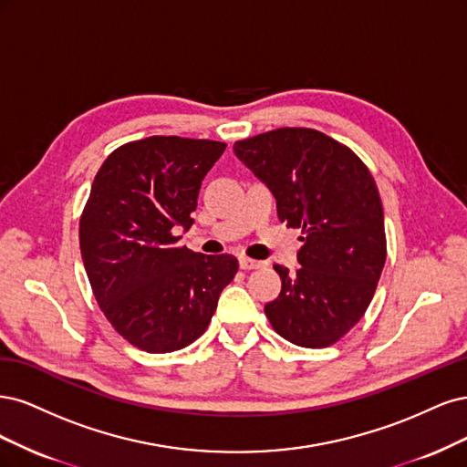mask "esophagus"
<instances>
[{
  "label": "esophagus",
  "mask_w": 467,
  "mask_h": 467,
  "mask_svg": "<svg viewBox=\"0 0 467 467\" xmlns=\"http://www.w3.org/2000/svg\"><path fill=\"white\" fill-rule=\"evenodd\" d=\"M238 264H240V269H246V272H250V269H260L265 265V262L252 260V258H246V255H243V258L238 260Z\"/></svg>",
  "instance_id": "1"
}]
</instances>
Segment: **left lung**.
Returning <instances> with one entry per match:
<instances>
[{"label":"left lung","mask_w":467,"mask_h":467,"mask_svg":"<svg viewBox=\"0 0 467 467\" xmlns=\"http://www.w3.org/2000/svg\"><path fill=\"white\" fill-rule=\"evenodd\" d=\"M234 153L272 190L281 223L303 229L300 267L274 265L281 293L267 320L298 348H329L365 316L386 262L374 178L348 145L310 128L240 140Z\"/></svg>","instance_id":"obj_1"}]
</instances>
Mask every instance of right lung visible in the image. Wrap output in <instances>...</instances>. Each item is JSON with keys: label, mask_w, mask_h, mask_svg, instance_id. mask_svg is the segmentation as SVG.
Returning <instances> with one entry per match:
<instances>
[{"label": "right lung", "mask_w": 467, "mask_h": 467, "mask_svg": "<svg viewBox=\"0 0 467 467\" xmlns=\"http://www.w3.org/2000/svg\"><path fill=\"white\" fill-rule=\"evenodd\" d=\"M224 147L151 135L114 149L95 176L79 219L81 258L102 314L141 351L198 339L238 272L233 254H195L176 234L193 224L202 180Z\"/></svg>", "instance_id": "add662e5"}]
</instances>
